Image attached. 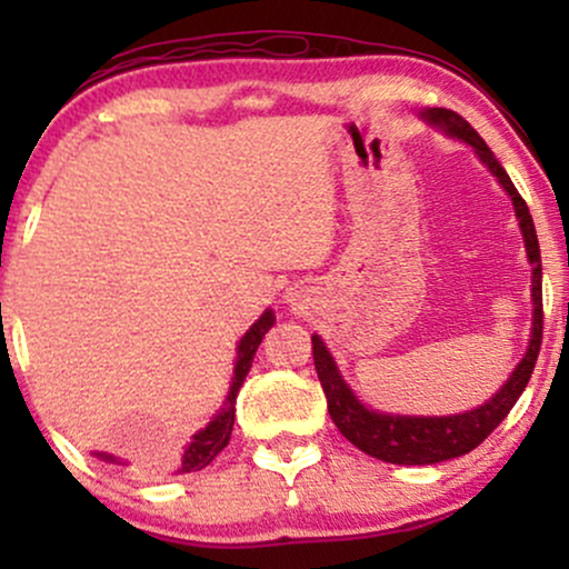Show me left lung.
Returning <instances> with one entry per match:
<instances>
[{"instance_id": "obj_1", "label": "left lung", "mask_w": 569, "mask_h": 569, "mask_svg": "<svg viewBox=\"0 0 569 569\" xmlns=\"http://www.w3.org/2000/svg\"><path fill=\"white\" fill-rule=\"evenodd\" d=\"M420 117L433 128L443 130L449 139L466 141L468 147H473L476 158L485 162L495 179L500 181V187L508 192V198H511L513 213L519 219V230L525 234L527 259L532 264V331L525 358L516 363L511 377H508L506 385H500L498 393L481 403V407L443 417L388 415V411L369 409L367 403L358 401L350 385L342 380L337 361L331 358L323 339L312 335V361H316L318 380H321L326 403H329V415L339 428V433L352 447L361 449V452L377 457V460L393 462V466H436V462L468 455L471 449L479 447L506 420L508 411L513 409V403L525 393L535 361H538L540 339H543V270H540V246L538 234H535L530 208L521 200V194L516 192L506 168L495 160L492 149L468 126V120H462L452 109H426V112H420Z\"/></svg>"}]
</instances>
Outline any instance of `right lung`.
Masks as SVG:
<instances>
[{"mask_svg": "<svg viewBox=\"0 0 569 569\" xmlns=\"http://www.w3.org/2000/svg\"><path fill=\"white\" fill-rule=\"evenodd\" d=\"M272 323H276V312L264 310L262 316H259V321L253 323L251 329L243 335V339L238 342V358H234V377L230 385V393H227L221 409L213 415V420L208 422L206 428H200L198 433L192 436V441L187 443L184 455H181V460L176 462V473L202 471V468H206L208 462H213V457H217L221 449L230 443L232 426H234V398H238V390H240V385L246 382V375H248V369H251L253 356H257V348L262 345L267 331L272 329ZM96 455L107 462H120V466H126V462L114 455H107V452H96Z\"/></svg>", "mask_w": 569, "mask_h": 569, "instance_id": "right-lung-1", "label": "right lung"}]
</instances>
